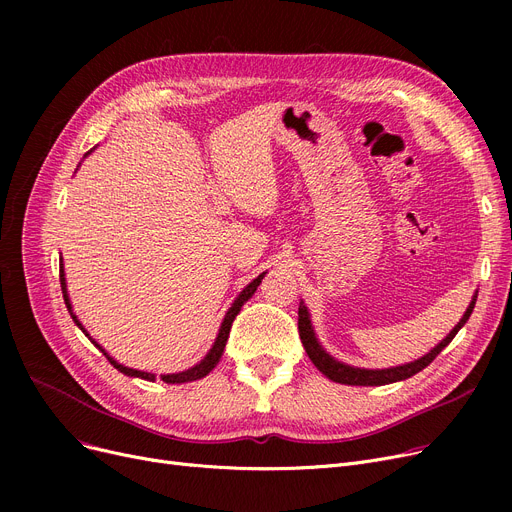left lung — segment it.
<instances>
[{
	"instance_id": "left-lung-1",
	"label": "left lung",
	"mask_w": 512,
	"mask_h": 512,
	"mask_svg": "<svg viewBox=\"0 0 512 512\" xmlns=\"http://www.w3.org/2000/svg\"><path fill=\"white\" fill-rule=\"evenodd\" d=\"M475 301H477V294L473 297V301L469 303L465 315L461 317L459 324H456L452 328V332L438 344L434 346L432 351H429L427 355H423L421 359L417 361H411L407 365H398V367H390V369H361V367H353V365H346L342 361H336L332 355H328L324 351V346L319 344L315 332H313V326H311V317H309V311L305 307V303L301 301L299 305V336H301V342L305 346V351L309 355V359L313 361V365L326 375V378H330L332 382H338V384H346V386H384V384H392V382H402L411 378V375L419 373L421 369H425L429 363H432L444 348L452 342V338L459 334V330L467 324V319L471 317L473 313V307H475Z\"/></svg>"
}]
</instances>
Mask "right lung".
<instances>
[{"instance_id": "add662e5", "label": "right lung", "mask_w": 512, "mask_h": 512, "mask_svg": "<svg viewBox=\"0 0 512 512\" xmlns=\"http://www.w3.org/2000/svg\"><path fill=\"white\" fill-rule=\"evenodd\" d=\"M91 151H95V147L91 149ZM91 151H87L85 153V157L91 153ZM267 272H263V274H259L249 286H245L242 288V292L238 294V297L234 299V303H232V307L226 311V317H224V321H222V326H220V332H218V338H215V342H213V346L209 348V353L195 365V367H191V369H186V371H180V373H168V375H161V380H164L166 384H184V382H195V380H201V378H205V375L220 363V359H222V353H224V346H226V342H228V336H230V328H232V321H234V317L238 315V311H240V307L245 305L253 294H255V290H257V286L261 284V280H263V276H265ZM60 284H62V292H64V303H66V307H68V311H70V317L74 319V324L85 332V336H89L87 334V330L83 328V324H80L78 321V317L72 313V305H70V297H68V288H66V278H64V263H60ZM89 340L99 348V351L107 357V361H110L120 373H124V375H130V378H141V380H147V382H155V373H147V371H139V369H130V367H124V365H120L118 361H114L110 355H107L103 348L89 336Z\"/></svg>"}]
</instances>
